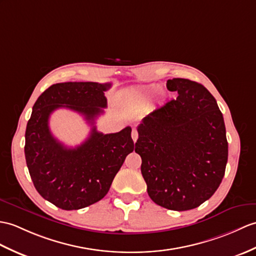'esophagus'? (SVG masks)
Returning a JSON list of instances; mask_svg holds the SVG:
<instances>
[{"instance_id":"esophagus-1","label":"esophagus","mask_w":256,"mask_h":256,"mask_svg":"<svg viewBox=\"0 0 256 256\" xmlns=\"http://www.w3.org/2000/svg\"><path fill=\"white\" fill-rule=\"evenodd\" d=\"M138 130H136L135 128L132 130V140H134V142L138 140Z\"/></svg>"}]
</instances>
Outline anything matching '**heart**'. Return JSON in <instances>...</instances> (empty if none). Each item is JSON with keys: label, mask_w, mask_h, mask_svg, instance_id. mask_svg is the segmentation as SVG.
<instances>
[{"label": "heart", "mask_w": 256, "mask_h": 256, "mask_svg": "<svg viewBox=\"0 0 256 256\" xmlns=\"http://www.w3.org/2000/svg\"><path fill=\"white\" fill-rule=\"evenodd\" d=\"M158 90H159L158 85H150V86L140 89V92H136L135 98L138 100H140V101H146L150 98H152Z\"/></svg>", "instance_id": "obj_1"}]
</instances>
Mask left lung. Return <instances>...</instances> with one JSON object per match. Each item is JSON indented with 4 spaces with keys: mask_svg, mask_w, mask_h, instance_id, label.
Segmentation results:
<instances>
[{
    "mask_svg": "<svg viewBox=\"0 0 256 256\" xmlns=\"http://www.w3.org/2000/svg\"><path fill=\"white\" fill-rule=\"evenodd\" d=\"M178 92L142 118L135 152L152 202L171 210H188L212 198L228 160L222 114L216 99L198 82L167 80Z\"/></svg>",
    "mask_w": 256,
    "mask_h": 256,
    "instance_id": "8db88e82",
    "label": "left lung"
}]
</instances>
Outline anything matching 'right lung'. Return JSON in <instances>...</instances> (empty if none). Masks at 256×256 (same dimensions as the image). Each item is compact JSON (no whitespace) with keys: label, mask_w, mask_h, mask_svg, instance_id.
Instances as JSON below:
<instances>
[{"label":"right lung","mask_w":256,"mask_h":256,"mask_svg":"<svg viewBox=\"0 0 256 256\" xmlns=\"http://www.w3.org/2000/svg\"><path fill=\"white\" fill-rule=\"evenodd\" d=\"M110 82H68L50 86L32 108L25 133V157L34 186L44 200L64 210H80L104 198L118 171L134 150L132 128L104 134L94 120L106 108ZM58 108L78 112L92 126L90 138L75 148L52 135L48 118Z\"/></svg>","instance_id":"add662e5"}]
</instances>
